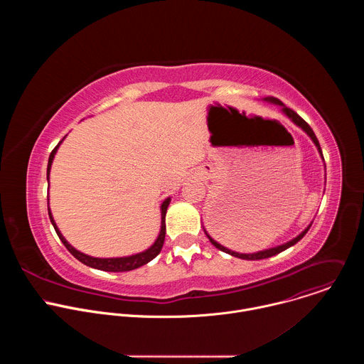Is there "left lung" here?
I'll return each instance as SVG.
<instances>
[{
  "mask_svg": "<svg viewBox=\"0 0 364 364\" xmlns=\"http://www.w3.org/2000/svg\"><path fill=\"white\" fill-rule=\"evenodd\" d=\"M264 102H268V103H272V105H278L279 108H281V112L287 117V118H289L291 119V122L292 124H295L298 128H301L309 138H311V141L314 142V145L317 146V149H318V154H320V157H321V160H324V157H323V151H321V146H320V142H318V139H317V136H316V134H314V131L311 129V127L296 114V112H294L292 109H289V108H287L284 103L281 102V100H278L277 97H272V96H267V97H264L262 99ZM311 225H313V222H311L299 235H296L295 237H292L291 240H288V242H285V243H282V245H278V246H274V247H268V249H264V250H257V252H253V253H239V252H235V250H232V249H229V247H226V246H223V245H220L219 242H216L209 233H207V230L203 228V230H204V233H205V236L209 237V240L212 242V245L213 246H216L218 249H220L222 252H226V253H229V255H232V256H235V257H240V259H246V261H259V259H265V257H271V256H274V255H277V253H279V252H284L285 249H288V247H291V246H294L296 242H299L304 236H305V233L308 232V229L311 228Z\"/></svg>",
  "mask_w": 364,
  "mask_h": 364,
  "instance_id": "obj_1",
  "label": "left lung"
}]
</instances>
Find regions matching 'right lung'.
<instances>
[{
	"instance_id": "1",
	"label": "right lung",
	"mask_w": 364,
	"mask_h": 364,
	"mask_svg": "<svg viewBox=\"0 0 364 364\" xmlns=\"http://www.w3.org/2000/svg\"><path fill=\"white\" fill-rule=\"evenodd\" d=\"M66 138V136H65ZM63 138V139H65ZM63 139L58 144V146L51 151L50 157H48V164H47V181L50 183V170H51V164H53V160H55V155L60 146V144L63 142ZM48 200V198H47ZM171 201V197H167L161 205H160V212H161V229H160V233L157 236V239H155V242L145 250L142 252H138V253H134V255H129V256H119V257H95V256H90V255H86L80 250H77L76 247H73L68 240L66 237L62 235V232L59 230L55 219H53V215H51V210H50V205H48V218H50V222L51 225H53L58 236L60 237V240L63 242V245L68 247V250L77 259V261H80L82 264L90 267V268H95V269H99V271H107V272H127V271H132V269H136L145 264H148L149 261H152V259L157 256L161 249H163V245H164V239H166V213H167V209H168V204Z\"/></svg>"
}]
</instances>
